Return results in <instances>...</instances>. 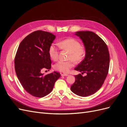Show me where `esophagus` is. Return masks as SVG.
<instances>
[{"instance_id":"34e87169","label":"esophagus","mask_w":127,"mask_h":127,"mask_svg":"<svg viewBox=\"0 0 127 127\" xmlns=\"http://www.w3.org/2000/svg\"><path fill=\"white\" fill-rule=\"evenodd\" d=\"M61 76H68V74H61Z\"/></svg>"}]
</instances>
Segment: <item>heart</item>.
Segmentation results:
<instances>
[{
    "instance_id": "obj_1",
    "label": "heart",
    "mask_w": 127,
    "mask_h": 127,
    "mask_svg": "<svg viewBox=\"0 0 127 127\" xmlns=\"http://www.w3.org/2000/svg\"><path fill=\"white\" fill-rule=\"evenodd\" d=\"M59 45L61 48L66 49L70 51L68 61H59L56 63L54 68L57 71L64 73H68L70 71V69L74 66V61L79 62L81 61L85 56V50L81 47L80 42L74 38L69 37L59 42ZM49 55L50 58L53 61H56L58 59V49L55 44H52L49 48Z\"/></svg>"
}]
</instances>
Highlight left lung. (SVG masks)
Segmentation results:
<instances>
[{
	"mask_svg": "<svg viewBox=\"0 0 127 127\" xmlns=\"http://www.w3.org/2000/svg\"><path fill=\"white\" fill-rule=\"evenodd\" d=\"M75 34L82 40L86 51L85 58L75 69L87 75L75 76V82L70 89L75 94L85 97L94 94L102 87L108 74L110 55L106 43L96 34L78 31Z\"/></svg>",
	"mask_w": 127,
	"mask_h": 127,
	"instance_id": "1",
	"label": "left lung"
}]
</instances>
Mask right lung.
<instances>
[{
	"instance_id": "1",
	"label": "right lung",
	"mask_w": 127,
	"mask_h": 127,
	"mask_svg": "<svg viewBox=\"0 0 127 127\" xmlns=\"http://www.w3.org/2000/svg\"><path fill=\"white\" fill-rule=\"evenodd\" d=\"M56 38L53 34L36 31L21 42L15 58V69L26 91L33 96L43 97L51 93L60 74L54 71L43 75L44 69H50L49 48Z\"/></svg>"
}]
</instances>
